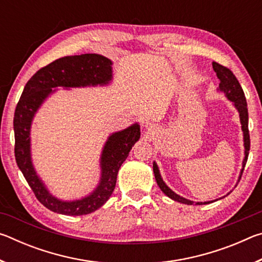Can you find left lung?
I'll return each instance as SVG.
<instances>
[{
  "mask_svg": "<svg viewBox=\"0 0 262 262\" xmlns=\"http://www.w3.org/2000/svg\"><path fill=\"white\" fill-rule=\"evenodd\" d=\"M212 68H214V72L216 73L217 77H219V79L221 81L219 88H217V91L224 94L225 97H227V98L231 101L232 105L238 111L239 120H241L242 130H243V140H244V159L242 163L243 167H242L241 173H239V177H238V181H239V179L242 178L244 167H245V165H246L248 151H250V134H248V112H247L246 98H245V95H244V91L241 86V84H239L238 79L232 74L231 70L228 69L227 67H223V66L219 64L217 62H212ZM152 167H154L155 179H156V181H157L158 187L161 188L162 192L165 194L166 196L172 199V200L180 202V203H185V205H194L195 203V205H199V206L208 205V203H211V202H215L219 200V199H216V200H212V201L194 202V201L188 200V199L180 196L179 194L174 193L173 190H172L165 183H164L156 162H154ZM238 181H237V184H238ZM228 194H230V193H228ZM227 195H224L223 198L227 196ZM223 198H220V199H223Z\"/></svg>",
  "mask_w": 262,
  "mask_h": 262,
  "instance_id": "obj_1",
  "label": "left lung"
}]
</instances>
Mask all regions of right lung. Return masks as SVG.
<instances>
[{"mask_svg":"<svg viewBox=\"0 0 262 262\" xmlns=\"http://www.w3.org/2000/svg\"><path fill=\"white\" fill-rule=\"evenodd\" d=\"M113 62L100 54L64 56L38 70L26 83L17 104L14 117L15 157L21 173L32 188L35 198L57 214L69 216L88 215L96 211L108 200L117 183L119 168L140 140L137 122L125 129L112 133L101 150L100 178L97 187L85 196L75 200H62L53 195L35 171L31 155V126L33 118L57 89L106 86L113 79Z\"/></svg>","mask_w":262,"mask_h":262,"instance_id":"right-lung-1","label":"right lung"}]
</instances>
